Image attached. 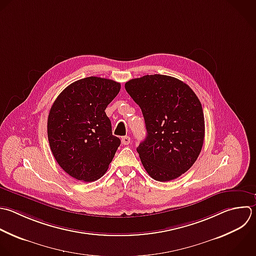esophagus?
<instances>
[{"instance_id": "obj_1", "label": "esophagus", "mask_w": 256, "mask_h": 256, "mask_svg": "<svg viewBox=\"0 0 256 256\" xmlns=\"http://www.w3.org/2000/svg\"><path fill=\"white\" fill-rule=\"evenodd\" d=\"M121 141H122V144H123V145H128V144H130V142H131L129 136H124V137H122Z\"/></svg>"}]
</instances>
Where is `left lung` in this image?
<instances>
[{"instance_id": "8db88e82", "label": "left lung", "mask_w": 256, "mask_h": 256, "mask_svg": "<svg viewBox=\"0 0 256 256\" xmlns=\"http://www.w3.org/2000/svg\"><path fill=\"white\" fill-rule=\"evenodd\" d=\"M141 108L147 136L137 152L147 173L160 182L176 179L198 158L205 134L201 103L182 81L146 75L125 84Z\"/></svg>"}]
</instances>
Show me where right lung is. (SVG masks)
Returning a JSON list of instances; mask_svg holds the SVG:
<instances>
[{
	"label": "right lung",
	"mask_w": 256,
	"mask_h": 256,
	"mask_svg": "<svg viewBox=\"0 0 256 256\" xmlns=\"http://www.w3.org/2000/svg\"><path fill=\"white\" fill-rule=\"evenodd\" d=\"M121 85L87 77L65 88L48 116V140L60 167L71 177L92 182L107 171L120 139L112 134L105 109Z\"/></svg>",
	"instance_id": "right-lung-1"
}]
</instances>
